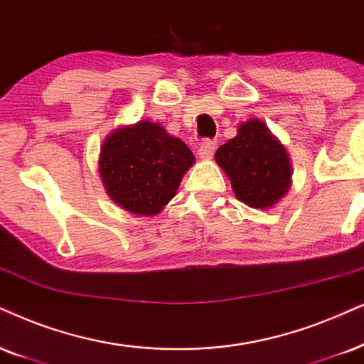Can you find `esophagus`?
<instances>
[{"label": "esophagus", "instance_id": "esophagus-1", "mask_svg": "<svg viewBox=\"0 0 364 364\" xmlns=\"http://www.w3.org/2000/svg\"><path fill=\"white\" fill-rule=\"evenodd\" d=\"M215 149H216V142L206 139L201 142L200 148H198V154H200L201 159H211L215 154Z\"/></svg>", "mask_w": 364, "mask_h": 364}]
</instances>
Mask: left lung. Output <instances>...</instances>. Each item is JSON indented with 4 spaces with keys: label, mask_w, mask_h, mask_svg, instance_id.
I'll return each instance as SVG.
<instances>
[{
    "label": "left lung",
    "mask_w": 364,
    "mask_h": 364,
    "mask_svg": "<svg viewBox=\"0 0 364 364\" xmlns=\"http://www.w3.org/2000/svg\"><path fill=\"white\" fill-rule=\"evenodd\" d=\"M215 159L230 178L235 196L250 208H272L291 190L287 149L260 119L242 122L237 136L216 149Z\"/></svg>",
    "instance_id": "left-lung-1"
}]
</instances>
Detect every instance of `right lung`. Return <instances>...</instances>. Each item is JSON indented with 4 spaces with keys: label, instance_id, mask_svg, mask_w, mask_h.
<instances>
[{
    "label": "right lung",
    "instance_id": "obj_1",
    "mask_svg": "<svg viewBox=\"0 0 364 364\" xmlns=\"http://www.w3.org/2000/svg\"><path fill=\"white\" fill-rule=\"evenodd\" d=\"M195 156L159 122L114 129L100 146L99 174L114 203L137 216H154L176 195Z\"/></svg>",
    "mask_w": 364,
    "mask_h": 364
}]
</instances>
